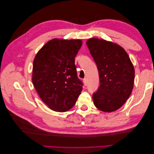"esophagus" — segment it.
<instances>
[{"label": "esophagus", "mask_w": 154, "mask_h": 154, "mask_svg": "<svg viewBox=\"0 0 154 154\" xmlns=\"http://www.w3.org/2000/svg\"><path fill=\"white\" fill-rule=\"evenodd\" d=\"M83 83H84L85 86L87 85V79H86V78H85V79H83Z\"/></svg>", "instance_id": "34e87169"}]
</instances>
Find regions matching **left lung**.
Wrapping results in <instances>:
<instances>
[{"label": "left lung", "instance_id": "8db88e82", "mask_svg": "<svg viewBox=\"0 0 154 154\" xmlns=\"http://www.w3.org/2000/svg\"><path fill=\"white\" fill-rule=\"evenodd\" d=\"M99 71L100 86L93 94L98 109L115 111L125 103L132 93L134 68L126 51L112 42L90 38L86 42Z\"/></svg>", "mask_w": 154, "mask_h": 154}]
</instances>
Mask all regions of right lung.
I'll use <instances>...</instances> for the list:
<instances>
[{"mask_svg":"<svg viewBox=\"0 0 154 154\" xmlns=\"http://www.w3.org/2000/svg\"><path fill=\"white\" fill-rule=\"evenodd\" d=\"M81 40L53 39L35 55L32 83L43 102L56 112H65L76 103L83 89L77 77L75 58Z\"/></svg>","mask_w":154,"mask_h":154,"instance_id":"obj_1","label":"right lung"}]
</instances>
